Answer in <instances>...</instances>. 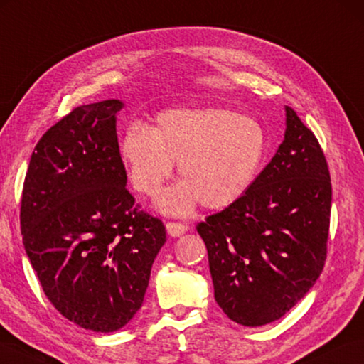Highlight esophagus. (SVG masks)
Segmentation results:
<instances>
[{"label":"esophagus","instance_id":"34e87169","mask_svg":"<svg viewBox=\"0 0 364 364\" xmlns=\"http://www.w3.org/2000/svg\"><path fill=\"white\" fill-rule=\"evenodd\" d=\"M167 232H168V235H171V237H180V235H183L184 232H188V229H189V226L188 224H183V223H167Z\"/></svg>","mask_w":364,"mask_h":364}]
</instances>
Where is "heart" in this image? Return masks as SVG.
I'll return each instance as SVG.
<instances>
[{
	"mask_svg": "<svg viewBox=\"0 0 364 364\" xmlns=\"http://www.w3.org/2000/svg\"><path fill=\"white\" fill-rule=\"evenodd\" d=\"M267 151V134L253 117L224 108H181L161 113L153 127L124 132L119 154L138 193L154 196L173 165L184 178L157 205L188 215L197 203L221 210L240 200L255 183Z\"/></svg>",
	"mask_w": 364,
	"mask_h": 364,
	"instance_id": "b5f03b06",
	"label": "heart"
}]
</instances>
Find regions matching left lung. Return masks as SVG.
Instances as JSON below:
<instances>
[{"mask_svg": "<svg viewBox=\"0 0 364 364\" xmlns=\"http://www.w3.org/2000/svg\"><path fill=\"white\" fill-rule=\"evenodd\" d=\"M285 111V140L247 194L197 224L218 306L251 328L294 307L326 259L333 196L326 157L296 111Z\"/></svg>", "mask_w": 364, "mask_h": 364, "instance_id": "obj_1", "label": "left lung"}]
</instances>
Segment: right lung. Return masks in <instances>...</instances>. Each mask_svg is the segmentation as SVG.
<instances>
[{
    "mask_svg": "<svg viewBox=\"0 0 364 364\" xmlns=\"http://www.w3.org/2000/svg\"><path fill=\"white\" fill-rule=\"evenodd\" d=\"M121 100L82 105L46 132L26 170L21 226L44 294L65 318L113 333L134 318L165 243L125 184Z\"/></svg>",
    "mask_w": 364,
    "mask_h": 364,
    "instance_id": "add662e5",
    "label": "right lung"
}]
</instances>
